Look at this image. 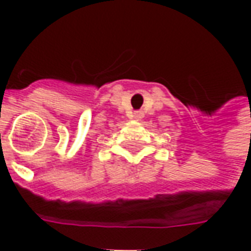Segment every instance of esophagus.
I'll use <instances>...</instances> for the list:
<instances>
[{
    "mask_svg": "<svg viewBox=\"0 0 251 251\" xmlns=\"http://www.w3.org/2000/svg\"><path fill=\"white\" fill-rule=\"evenodd\" d=\"M142 117H144V114H142L141 111H134V114H133V118L136 121H141Z\"/></svg>",
    "mask_w": 251,
    "mask_h": 251,
    "instance_id": "esophagus-1",
    "label": "esophagus"
}]
</instances>
